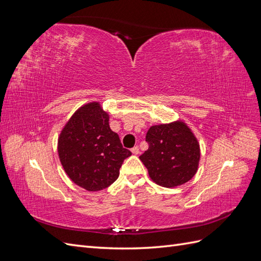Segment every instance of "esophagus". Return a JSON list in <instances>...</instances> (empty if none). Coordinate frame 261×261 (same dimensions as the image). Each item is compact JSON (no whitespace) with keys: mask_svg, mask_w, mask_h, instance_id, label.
Segmentation results:
<instances>
[{"mask_svg":"<svg viewBox=\"0 0 261 261\" xmlns=\"http://www.w3.org/2000/svg\"><path fill=\"white\" fill-rule=\"evenodd\" d=\"M132 152H133L134 154H138V153H139V148H138V147L132 148Z\"/></svg>","mask_w":261,"mask_h":261,"instance_id":"esophagus-1","label":"esophagus"}]
</instances>
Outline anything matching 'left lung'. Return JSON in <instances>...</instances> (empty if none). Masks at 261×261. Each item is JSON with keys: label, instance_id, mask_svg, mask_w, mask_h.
<instances>
[{"label": "left lung", "instance_id": "8db88e82", "mask_svg": "<svg viewBox=\"0 0 261 261\" xmlns=\"http://www.w3.org/2000/svg\"><path fill=\"white\" fill-rule=\"evenodd\" d=\"M147 151L139 156L155 184L175 187L192 179L198 169L199 144L188 126L180 122L149 128Z\"/></svg>", "mask_w": 261, "mask_h": 261}]
</instances>
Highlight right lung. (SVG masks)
<instances>
[{
    "label": "right lung",
    "instance_id": "right-lung-1",
    "mask_svg": "<svg viewBox=\"0 0 261 261\" xmlns=\"http://www.w3.org/2000/svg\"><path fill=\"white\" fill-rule=\"evenodd\" d=\"M58 151L68 177L89 192L114 183L124 160L132 155L110 128L109 114L98 102L85 105L69 118L60 134Z\"/></svg>",
    "mask_w": 261,
    "mask_h": 261
}]
</instances>
